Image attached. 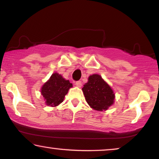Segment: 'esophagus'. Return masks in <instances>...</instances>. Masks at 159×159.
<instances>
[{
    "instance_id": "obj_1",
    "label": "esophagus",
    "mask_w": 159,
    "mask_h": 159,
    "mask_svg": "<svg viewBox=\"0 0 159 159\" xmlns=\"http://www.w3.org/2000/svg\"><path fill=\"white\" fill-rule=\"evenodd\" d=\"M75 85H76V86H78V87H81V85H82V83H81V81H76V83H75Z\"/></svg>"
}]
</instances>
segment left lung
<instances>
[{"label":"left lung","instance_id":"obj_1","mask_svg":"<svg viewBox=\"0 0 159 159\" xmlns=\"http://www.w3.org/2000/svg\"><path fill=\"white\" fill-rule=\"evenodd\" d=\"M82 90L87 103L94 110L106 111L113 104L115 95L113 90L99 75H90Z\"/></svg>","mask_w":159,"mask_h":159}]
</instances>
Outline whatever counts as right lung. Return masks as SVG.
<instances>
[{
  "mask_svg": "<svg viewBox=\"0 0 159 159\" xmlns=\"http://www.w3.org/2000/svg\"><path fill=\"white\" fill-rule=\"evenodd\" d=\"M73 84L57 73H53L49 80L41 88V94L46 100V104L55 107L64 100L69 89Z\"/></svg>",
  "mask_w": 159,
  "mask_h": 159,
  "instance_id": "right-lung-1",
  "label": "right lung"
}]
</instances>
